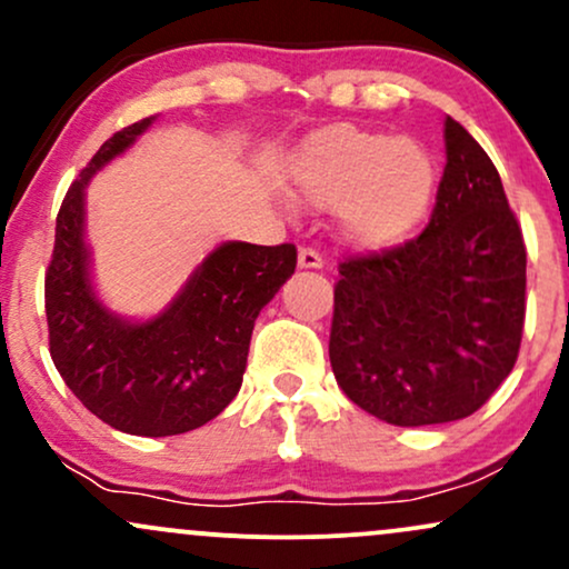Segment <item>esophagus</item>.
Returning <instances> with one entry per match:
<instances>
[{
    "label": "esophagus",
    "instance_id": "34e87169",
    "mask_svg": "<svg viewBox=\"0 0 569 569\" xmlns=\"http://www.w3.org/2000/svg\"><path fill=\"white\" fill-rule=\"evenodd\" d=\"M299 267H302V270H321L323 253L316 251V248H310V246L299 248Z\"/></svg>",
    "mask_w": 569,
    "mask_h": 569
}]
</instances>
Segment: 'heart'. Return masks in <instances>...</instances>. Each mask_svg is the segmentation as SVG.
<instances>
[{"mask_svg":"<svg viewBox=\"0 0 569 569\" xmlns=\"http://www.w3.org/2000/svg\"><path fill=\"white\" fill-rule=\"evenodd\" d=\"M291 181L310 206L337 208L339 230L352 246L390 248L426 221L439 176L417 141L331 126L299 149Z\"/></svg>","mask_w":569,"mask_h":569,"instance_id":"obj_1","label":"heart"}]
</instances>
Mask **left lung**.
Returning <instances> with one entry per match:
<instances>
[{
    "mask_svg": "<svg viewBox=\"0 0 569 569\" xmlns=\"http://www.w3.org/2000/svg\"><path fill=\"white\" fill-rule=\"evenodd\" d=\"M447 166L417 238L339 262L329 358L352 403L390 426L462 420L519 358L527 248L495 162L443 120Z\"/></svg>",
    "mask_w": 569,
    "mask_h": 569,
    "instance_id": "8db88e82",
    "label": "left lung"
}]
</instances>
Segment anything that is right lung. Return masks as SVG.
<instances>
[{
  "instance_id": "right-lung-1",
  "label": "right lung",
  "mask_w": 569,
  "mask_h": 569,
  "mask_svg": "<svg viewBox=\"0 0 569 569\" xmlns=\"http://www.w3.org/2000/svg\"><path fill=\"white\" fill-rule=\"evenodd\" d=\"M149 122L117 130L71 181L44 270V312L50 358L82 407L122 433L158 439L206 426L238 396L253 321L297 267V246L224 243L158 318L109 316L90 286L84 184Z\"/></svg>"
}]
</instances>
